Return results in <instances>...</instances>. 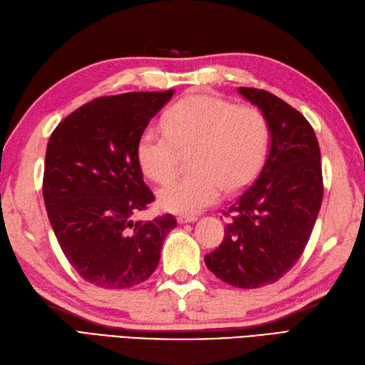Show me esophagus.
Here are the masks:
<instances>
[{"label": "esophagus", "mask_w": 365, "mask_h": 365, "mask_svg": "<svg viewBox=\"0 0 365 365\" xmlns=\"http://www.w3.org/2000/svg\"><path fill=\"white\" fill-rule=\"evenodd\" d=\"M196 216H179V217H177V221H179V224H190V222H194V221H196Z\"/></svg>", "instance_id": "obj_1"}]
</instances>
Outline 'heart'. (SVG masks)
I'll return each instance as SVG.
<instances>
[{"label":"heart","instance_id":"obj_1","mask_svg":"<svg viewBox=\"0 0 365 365\" xmlns=\"http://www.w3.org/2000/svg\"><path fill=\"white\" fill-rule=\"evenodd\" d=\"M269 143V121L259 108L192 93L173 106L165 125L143 130L137 157L150 180L166 185L179 173L180 152L192 150V171L160 191V203L174 213L194 215L215 205L224 190L238 191L255 179Z\"/></svg>","mask_w":365,"mask_h":365}]
</instances>
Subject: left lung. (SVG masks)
<instances>
[{"mask_svg":"<svg viewBox=\"0 0 365 365\" xmlns=\"http://www.w3.org/2000/svg\"><path fill=\"white\" fill-rule=\"evenodd\" d=\"M238 91L267 118L270 149L257 180L222 211L224 241L205 264L227 284L257 289L278 282L302 257L324 199V177L307 118L266 90Z\"/></svg>","mask_w":365,"mask_h":365,"instance_id":"8db88e82","label":"left lung"}]
</instances>
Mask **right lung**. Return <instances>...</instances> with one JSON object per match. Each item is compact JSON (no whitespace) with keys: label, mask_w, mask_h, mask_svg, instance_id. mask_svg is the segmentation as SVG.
Instances as JSON below:
<instances>
[{"label":"right lung","mask_w":365,"mask_h":365,"mask_svg":"<svg viewBox=\"0 0 365 365\" xmlns=\"http://www.w3.org/2000/svg\"><path fill=\"white\" fill-rule=\"evenodd\" d=\"M174 90L101 96L51 133L43 173L49 222L68 262L104 289L143 283L157 269L173 215L133 221L155 196L143 180L137 146Z\"/></svg>","instance_id":"right-lung-1"}]
</instances>
